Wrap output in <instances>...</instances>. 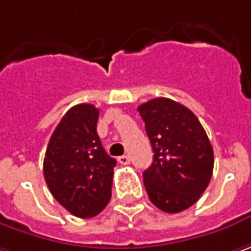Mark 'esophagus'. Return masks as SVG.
I'll list each match as a JSON object with an SVG mask.
<instances>
[{
	"label": "esophagus",
	"mask_w": 251,
	"mask_h": 251,
	"mask_svg": "<svg viewBox=\"0 0 251 251\" xmlns=\"http://www.w3.org/2000/svg\"><path fill=\"white\" fill-rule=\"evenodd\" d=\"M118 162H119L121 165H129V163H130V159H129V156L126 155L119 156V157H118Z\"/></svg>",
	"instance_id": "obj_1"
}]
</instances>
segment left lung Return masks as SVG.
Listing matches in <instances>:
<instances>
[{
    "mask_svg": "<svg viewBox=\"0 0 251 251\" xmlns=\"http://www.w3.org/2000/svg\"><path fill=\"white\" fill-rule=\"evenodd\" d=\"M153 149L143 172L151 201L166 213H179L200 199L213 173V148L190 109L169 98L138 106Z\"/></svg>",
    "mask_w": 251,
    "mask_h": 251,
    "instance_id": "1",
    "label": "left lung"
}]
</instances>
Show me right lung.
<instances>
[{"instance_id": "right-lung-1", "label": "right lung", "mask_w": 251, "mask_h": 251, "mask_svg": "<svg viewBox=\"0 0 251 251\" xmlns=\"http://www.w3.org/2000/svg\"><path fill=\"white\" fill-rule=\"evenodd\" d=\"M98 118L94 105L72 106L55 127L44 157V177L52 196L81 219L100 213L111 200L116 160L100 143Z\"/></svg>"}]
</instances>
